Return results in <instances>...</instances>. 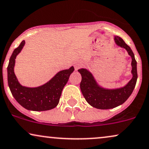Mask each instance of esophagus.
<instances>
[{
	"instance_id": "obj_1",
	"label": "esophagus",
	"mask_w": 149,
	"mask_h": 149,
	"mask_svg": "<svg viewBox=\"0 0 149 149\" xmlns=\"http://www.w3.org/2000/svg\"><path fill=\"white\" fill-rule=\"evenodd\" d=\"M80 67H82V64H81L80 63H77L75 64V69L77 71L78 69L80 68Z\"/></svg>"
}]
</instances>
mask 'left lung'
<instances>
[{
  "mask_svg": "<svg viewBox=\"0 0 149 149\" xmlns=\"http://www.w3.org/2000/svg\"><path fill=\"white\" fill-rule=\"evenodd\" d=\"M115 42L118 46L125 48L132 58L133 78L124 87L116 89H106L97 84L93 75L85 69H78L82 76L80 86L82 95L91 106L99 109H109L123 104L131 95L136 84L137 79V62L134 54L129 45L119 36H115Z\"/></svg>",
  "mask_w": 149,
  "mask_h": 149,
  "instance_id": "8db88e82",
  "label": "left lung"
}]
</instances>
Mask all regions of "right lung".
<instances>
[{"label": "right lung", "instance_id": "1", "mask_svg": "<svg viewBox=\"0 0 149 149\" xmlns=\"http://www.w3.org/2000/svg\"><path fill=\"white\" fill-rule=\"evenodd\" d=\"M24 40L13 52L7 67V81L13 96L19 104L27 110L42 111L57 106L64 86L68 82L74 67L59 71L46 84L36 88L23 86L18 82L14 71L15 59L24 45Z\"/></svg>", "mask_w": 149, "mask_h": 149}]
</instances>
